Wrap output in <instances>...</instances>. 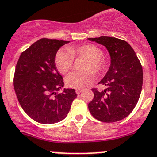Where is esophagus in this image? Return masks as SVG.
Masks as SVG:
<instances>
[{
  "mask_svg": "<svg viewBox=\"0 0 157 157\" xmlns=\"http://www.w3.org/2000/svg\"><path fill=\"white\" fill-rule=\"evenodd\" d=\"M83 90L82 89H77L76 90V93L77 94V95H79V94H80L81 92H82Z\"/></svg>",
  "mask_w": 157,
  "mask_h": 157,
  "instance_id": "1",
  "label": "esophagus"
}]
</instances>
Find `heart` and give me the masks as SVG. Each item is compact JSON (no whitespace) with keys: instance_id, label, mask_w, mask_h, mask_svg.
<instances>
[{"instance_id":"heart-1","label":"heart","mask_w":157,"mask_h":157,"mask_svg":"<svg viewBox=\"0 0 157 157\" xmlns=\"http://www.w3.org/2000/svg\"><path fill=\"white\" fill-rule=\"evenodd\" d=\"M101 53V50L94 44L72 46L58 50L54 56V64L60 73L65 74L73 67L74 57L86 58L83 65L85 71H73L65 79L68 87L81 89L92 82L94 79L93 71L95 73L99 74L107 69V60Z\"/></svg>"}]
</instances>
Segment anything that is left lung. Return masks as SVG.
Segmentation results:
<instances>
[{
  "label": "left lung",
  "instance_id": "obj_1",
  "mask_svg": "<svg viewBox=\"0 0 157 157\" xmlns=\"http://www.w3.org/2000/svg\"><path fill=\"white\" fill-rule=\"evenodd\" d=\"M88 39L106 46L111 55V66L99 83L105 89L100 92L92 88L94 98L88 109L99 121L118 122L127 117L138 102L143 84L142 66L126 41L107 36Z\"/></svg>",
  "mask_w": 157,
  "mask_h": 157
}]
</instances>
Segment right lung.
<instances>
[{
	"label": "right lung",
	"mask_w": 157,
	"mask_h": 157,
	"mask_svg": "<svg viewBox=\"0 0 157 157\" xmlns=\"http://www.w3.org/2000/svg\"><path fill=\"white\" fill-rule=\"evenodd\" d=\"M69 41L41 39L22 52L15 69L13 84L23 110L36 122L52 124L67 116L77 97L74 89H64L63 78L54 64V56Z\"/></svg>",
	"instance_id": "right-lung-1"
}]
</instances>
